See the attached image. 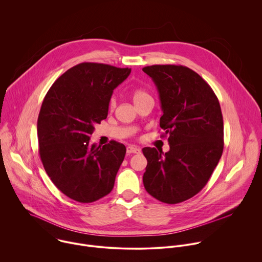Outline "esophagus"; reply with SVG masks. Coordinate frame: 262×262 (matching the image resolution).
<instances>
[{"label": "esophagus", "mask_w": 262, "mask_h": 262, "mask_svg": "<svg viewBox=\"0 0 262 262\" xmlns=\"http://www.w3.org/2000/svg\"><path fill=\"white\" fill-rule=\"evenodd\" d=\"M127 152L128 154H139L140 149L134 145H129V146H127Z\"/></svg>", "instance_id": "1"}]
</instances>
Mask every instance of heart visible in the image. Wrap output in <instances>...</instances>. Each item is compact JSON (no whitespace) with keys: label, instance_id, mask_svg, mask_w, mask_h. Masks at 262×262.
I'll return each mask as SVG.
<instances>
[{"label":"heart","instance_id":"b5f03b06","mask_svg":"<svg viewBox=\"0 0 262 262\" xmlns=\"http://www.w3.org/2000/svg\"><path fill=\"white\" fill-rule=\"evenodd\" d=\"M132 99L134 101L135 104L143 101V100H146V99H152L151 96L149 95L148 92H146L145 90L143 89H140V88H137V89H134L132 91ZM116 105V100L115 98H112L110 100V107L111 108H114Z\"/></svg>","mask_w":262,"mask_h":262}]
</instances>
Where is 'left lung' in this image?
<instances>
[{
    "label": "left lung",
    "instance_id": "8db88e82",
    "mask_svg": "<svg viewBox=\"0 0 262 262\" xmlns=\"http://www.w3.org/2000/svg\"><path fill=\"white\" fill-rule=\"evenodd\" d=\"M155 82L163 116L162 136L170 150L144 147L146 191L166 204L196 194L208 182L223 151V119L218 98L208 83L183 66L145 67Z\"/></svg>",
    "mask_w": 262,
    "mask_h": 262
}]
</instances>
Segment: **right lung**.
<instances>
[{"label":"right lung","instance_id":"add662e5","mask_svg":"<svg viewBox=\"0 0 262 262\" xmlns=\"http://www.w3.org/2000/svg\"><path fill=\"white\" fill-rule=\"evenodd\" d=\"M131 69L83 62L60 76L38 118L39 154L46 173L67 196L92 203L108 194L125 158L124 144L90 143L94 126L107 117L115 88Z\"/></svg>","mask_w":262,"mask_h":262}]
</instances>
